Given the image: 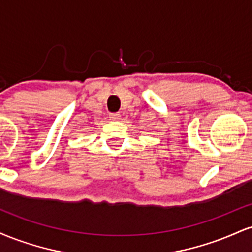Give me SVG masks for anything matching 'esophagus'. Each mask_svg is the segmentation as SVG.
<instances>
[{
  "instance_id": "34e87169",
  "label": "esophagus",
  "mask_w": 252,
  "mask_h": 252,
  "mask_svg": "<svg viewBox=\"0 0 252 252\" xmlns=\"http://www.w3.org/2000/svg\"><path fill=\"white\" fill-rule=\"evenodd\" d=\"M121 118V115L118 112H114V114H110V120L112 121H118Z\"/></svg>"
}]
</instances>
